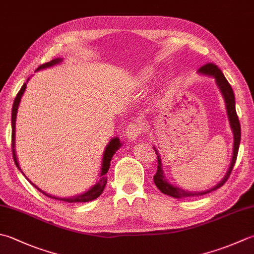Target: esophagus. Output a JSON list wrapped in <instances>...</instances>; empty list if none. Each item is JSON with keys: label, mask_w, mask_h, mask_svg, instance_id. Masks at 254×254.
<instances>
[{"label": "esophagus", "mask_w": 254, "mask_h": 254, "mask_svg": "<svg viewBox=\"0 0 254 254\" xmlns=\"http://www.w3.org/2000/svg\"><path fill=\"white\" fill-rule=\"evenodd\" d=\"M141 133H142V127H141V123L138 121L128 124L126 132L127 137L130 141H135L136 138L141 135Z\"/></svg>", "instance_id": "esophagus-1"}]
</instances>
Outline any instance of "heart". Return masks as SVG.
Wrapping results in <instances>:
<instances>
[{"instance_id":"1","label":"heart","mask_w":254,"mask_h":254,"mask_svg":"<svg viewBox=\"0 0 254 254\" xmlns=\"http://www.w3.org/2000/svg\"><path fill=\"white\" fill-rule=\"evenodd\" d=\"M152 77H153V70H152V69H145V70H143L141 72L140 79H141V81L146 82V81L150 80Z\"/></svg>"}]
</instances>
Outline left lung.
Listing matches in <instances>:
<instances>
[{
    "label": "left lung",
    "mask_w": 254,
    "mask_h": 254,
    "mask_svg": "<svg viewBox=\"0 0 254 254\" xmlns=\"http://www.w3.org/2000/svg\"><path fill=\"white\" fill-rule=\"evenodd\" d=\"M198 72L200 74H205V76H209L213 77L216 80L217 86L219 87L220 91L222 93L223 98H225V102H226V109H227V114H228V119H229V123L231 127V130L233 133V151H232V158H231V163L230 166L228 168V172L225 175V177L222 178L221 182L219 184H217L216 186H213L212 188L205 191H188V190H184L182 188L174 186L172 184L168 183L166 180L165 175H164L163 168H162V161H161V156L158 155L157 151L156 155H157V162H158V166H157V172L155 175H154L153 180L154 183H155L156 187L160 190L165 195L172 196L174 198H186V197H196V196H201L205 195V193L210 192L212 190H216L218 188H220L223 184H225L228 178H229L230 174L232 172V168L235 166V163L237 161V156H238V151H239V145H240V140H241V127H240V122L239 119H238L237 116V111H236V100H235V93H233L232 88L230 86V83L228 82L226 77L223 76L222 71L220 70L218 66H216L215 64H203L202 67L198 69Z\"/></svg>",
    "instance_id": "1"
}]
</instances>
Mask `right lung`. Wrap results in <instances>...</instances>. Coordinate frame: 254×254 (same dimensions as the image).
Instances as JSON below:
<instances>
[{"label":"right lung","mask_w":254,"mask_h":254,"mask_svg":"<svg viewBox=\"0 0 254 254\" xmlns=\"http://www.w3.org/2000/svg\"><path fill=\"white\" fill-rule=\"evenodd\" d=\"M62 62H63V59H59V58L53 59V61H51L49 63L41 64V66H39L36 69V70H41V69H45V68L55 66V64H59V63H62ZM26 82L23 84L22 88H21V90L18 91L17 96H16V98H15L14 103H13V108H12V152H13V158H14L15 165L17 166V168H18L19 171H21V167H19V165H18L16 153H15V148H14L15 147V122H16V114H17V109H18L19 101H21V98L23 96L25 89H26ZM121 145H122V143L120 142V138H119V137H113L112 140L109 142V144L107 145L106 150H104V153H103L102 166H101V172H100V181H99L96 184V185H93L90 188V190H88L86 192L80 193V195L72 196V197H69V198L55 197V196H52V195H49V193H46L45 191H43L42 190H39V188L36 185H34V184L31 181H29V182H31L39 191L43 192L44 195H46L49 198H54V199L67 201V202H87V201H91V200L96 199V198H98L99 196H100L101 193H102V191H103V190H104V187H106V184H107V181H108L106 174L108 173L109 168H110V162L112 160L113 155H114V154H116V152L119 150V148L121 147Z\"/></svg>","instance_id":"obj_1"}]
</instances>
